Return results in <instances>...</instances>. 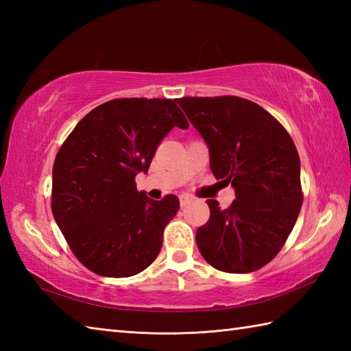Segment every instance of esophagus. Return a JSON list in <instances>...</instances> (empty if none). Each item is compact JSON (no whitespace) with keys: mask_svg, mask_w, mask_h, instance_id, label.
Masks as SVG:
<instances>
[{"mask_svg":"<svg viewBox=\"0 0 351 351\" xmlns=\"http://www.w3.org/2000/svg\"><path fill=\"white\" fill-rule=\"evenodd\" d=\"M191 202V197L189 196V195H181L180 196V204H181V206H185L187 204H190Z\"/></svg>","mask_w":351,"mask_h":351,"instance_id":"34e87169","label":"esophagus"}]
</instances>
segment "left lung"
<instances>
[{"label": "left lung", "mask_w": 351, "mask_h": 351, "mask_svg": "<svg viewBox=\"0 0 351 351\" xmlns=\"http://www.w3.org/2000/svg\"><path fill=\"white\" fill-rule=\"evenodd\" d=\"M178 104L210 149L213 175L235 190L226 210L206 200L210 220L197 228V247L220 271H256L285 244L303 204L294 141L249 99L187 96Z\"/></svg>", "instance_id": "1"}]
</instances>
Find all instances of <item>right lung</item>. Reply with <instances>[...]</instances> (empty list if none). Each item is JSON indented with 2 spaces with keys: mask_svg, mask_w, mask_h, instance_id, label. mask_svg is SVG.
<instances>
[{
  "mask_svg": "<svg viewBox=\"0 0 351 351\" xmlns=\"http://www.w3.org/2000/svg\"><path fill=\"white\" fill-rule=\"evenodd\" d=\"M173 126L189 128L175 99H113L81 119L57 152L51 210L90 271L130 278L158 256L180 199H149L137 191L136 175L147 171Z\"/></svg>",
  "mask_w": 351,
  "mask_h": 351,
  "instance_id": "obj_1",
  "label": "right lung"
}]
</instances>
